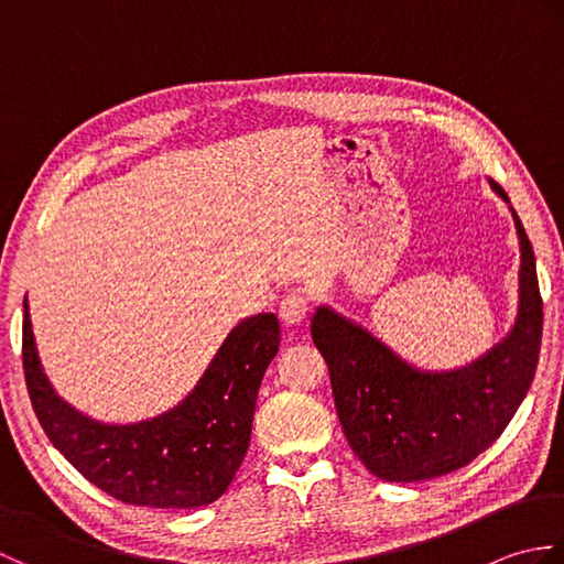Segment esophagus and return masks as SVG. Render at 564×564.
<instances>
[{
	"instance_id": "1",
	"label": "esophagus",
	"mask_w": 564,
	"mask_h": 564,
	"mask_svg": "<svg viewBox=\"0 0 564 564\" xmlns=\"http://www.w3.org/2000/svg\"><path fill=\"white\" fill-rule=\"evenodd\" d=\"M307 310H310L307 295H305L303 291H291V293H285V295L281 297L279 317H281L289 327H295V325H301V322L305 319Z\"/></svg>"
}]
</instances>
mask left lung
Segmentation results:
<instances>
[{
  "label": "left lung",
  "instance_id": "obj_1",
  "mask_svg": "<svg viewBox=\"0 0 564 564\" xmlns=\"http://www.w3.org/2000/svg\"><path fill=\"white\" fill-rule=\"evenodd\" d=\"M519 235V307L513 327L473 364L422 370L358 322L319 305L313 341L325 356L339 422L351 451L386 482H419L473 463L507 429L529 392L543 334L535 257L505 188Z\"/></svg>",
  "mask_w": 564,
  "mask_h": 564
}]
</instances>
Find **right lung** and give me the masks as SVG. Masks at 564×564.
Returning <instances> with one entry per match:
<instances>
[{"instance_id": "1", "label": "right lung", "mask_w": 564, "mask_h": 564, "mask_svg": "<svg viewBox=\"0 0 564 564\" xmlns=\"http://www.w3.org/2000/svg\"><path fill=\"white\" fill-rule=\"evenodd\" d=\"M279 344L273 313L245 317L172 410L135 424H104L55 392L23 301V376L43 431L91 485L135 507L194 509L225 495L249 448L259 386Z\"/></svg>"}]
</instances>
